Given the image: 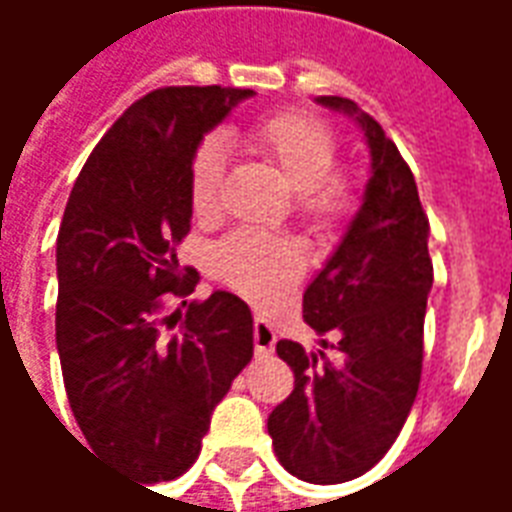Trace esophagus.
<instances>
[{
    "mask_svg": "<svg viewBox=\"0 0 512 512\" xmlns=\"http://www.w3.org/2000/svg\"><path fill=\"white\" fill-rule=\"evenodd\" d=\"M277 345V332L274 326L263 318H255V351L257 354H271Z\"/></svg>",
    "mask_w": 512,
    "mask_h": 512,
    "instance_id": "34e87169",
    "label": "esophagus"
}]
</instances>
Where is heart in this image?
Masks as SVG:
<instances>
[{"label": "heart", "mask_w": 512, "mask_h": 512, "mask_svg": "<svg viewBox=\"0 0 512 512\" xmlns=\"http://www.w3.org/2000/svg\"><path fill=\"white\" fill-rule=\"evenodd\" d=\"M241 142L282 172L299 194L301 213L312 224H332L351 208V183L334 175L337 139L321 120L299 112H285L260 120L241 134ZM224 175V147L211 136L191 158V211L205 216L219 202ZM216 277L252 299H271L296 282L304 268L299 246L285 238L257 233H233L216 246Z\"/></svg>", "instance_id": "heart-1"}]
</instances>
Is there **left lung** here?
Returning a JSON list of instances; mask_svg holds the SVG:
<instances>
[{
	"mask_svg": "<svg viewBox=\"0 0 512 512\" xmlns=\"http://www.w3.org/2000/svg\"><path fill=\"white\" fill-rule=\"evenodd\" d=\"M318 104L362 128L370 180L343 241L304 290V321L337 340V356L279 340L296 381L271 411L268 433L290 474L334 485L373 469L406 425L422 376L433 263L428 216L395 142L351 98L321 95Z\"/></svg>",
	"mask_w": 512,
	"mask_h": 512,
	"instance_id": "left-lung-1",
	"label": "left lung"
}]
</instances>
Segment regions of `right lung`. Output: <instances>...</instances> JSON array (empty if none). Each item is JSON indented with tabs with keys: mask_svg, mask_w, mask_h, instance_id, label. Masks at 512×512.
<instances>
[{
	"mask_svg": "<svg viewBox=\"0 0 512 512\" xmlns=\"http://www.w3.org/2000/svg\"><path fill=\"white\" fill-rule=\"evenodd\" d=\"M255 90L161 87L98 142L57 235V351L68 403L98 458L139 483L175 480L200 455L213 408L252 359V312L213 290L175 246L191 230L189 169L202 136Z\"/></svg>",
	"mask_w": 512,
	"mask_h": 512,
	"instance_id": "1",
	"label": "right lung"
}]
</instances>
